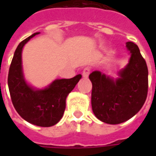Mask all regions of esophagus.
I'll return each instance as SVG.
<instances>
[{"mask_svg":"<svg viewBox=\"0 0 156 156\" xmlns=\"http://www.w3.org/2000/svg\"><path fill=\"white\" fill-rule=\"evenodd\" d=\"M90 72H91V68H89V67H86L83 69V78H88V75L90 73Z\"/></svg>","mask_w":156,"mask_h":156,"instance_id":"esophagus-1","label":"esophagus"}]
</instances>
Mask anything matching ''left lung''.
Instances as JSON below:
<instances>
[{
	"label": "left lung",
	"mask_w": 156,
	"mask_h": 156,
	"mask_svg": "<svg viewBox=\"0 0 156 156\" xmlns=\"http://www.w3.org/2000/svg\"><path fill=\"white\" fill-rule=\"evenodd\" d=\"M130 51L129 62L116 80L100 72L89 75L91 104L96 117L105 123L118 124L129 119L140 110L148 94V68L140 49L132 41L126 43Z\"/></svg>",
	"instance_id": "8db88e82"
}]
</instances>
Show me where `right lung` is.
<instances>
[{
	"mask_svg": "<svg viewBox=\"0 0 156 156\" xmlns=\"http://www.w3.org/2000/svg\"><path fill=\"white\" fill-rule=\"evenodd\" d=\"M38 33L36 32L21 41L16 49L9 68L8 88L13 106L21 117L37 126L50 127L62 119L66 108V98L82 75L69 79H57L42 90H34L27 84L22 71V48Z\"/></svg>",
	"mask_w": 156,
	"mask_h": 156,
	"instance_id": "obj_1",
	"label": "right lung"
}]
</instances>
